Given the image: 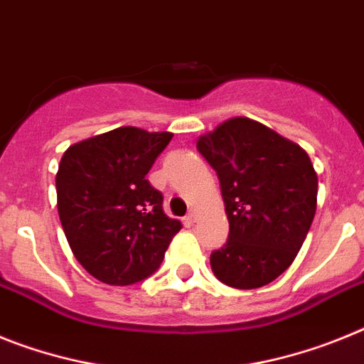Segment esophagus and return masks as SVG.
I'll return each instance as SVG.
<instances>
[{"instance_id": "1", "label": "esophagus", "mask_w": 364, "mask_h": 364, "mask_svg": "<svg viewBox=\"0 0 364 364\" xmlns=\"http://www.w3.org/2000/svg\"><path fill=\"white\" fill-rule=\"evenodd\" d=\"M185 221H186V223H188V225H192V223H194V221H196V213H188V214H186Z\"/></svg>"}]
</instances>
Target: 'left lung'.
<instances>
[{"label": "left lung", "instance_id": "left-lung-1", "mask_svg": "<svg viewBox=\"0 0 364 364\" xmlns=\"http://www.w3.org/2000/svg\"><path fill=\"white\" fill-rule=\"evenodd\" d=\"M216 170L229 238L210 255L218 280L236 289L273 282L295 260L317 208V173L299 144L236 117L198 141Z\"/></svg>", "mask_w": 364, "mask_h": 364}]
</instances>
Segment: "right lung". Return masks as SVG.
<instances>
[{
	"label": "right lung",
	"instance_id": "right-lung-1",
	"mask_svg": "<svg viewBox=\"0 0 364 364\" xmlns=\"http://www.w3.org/2000/svg\"><path fill=\"white\" fill-rule=\"evenodd\" d=\"M170 139L117 128L73 144L60 161V221L75 258L100 282L129 286L154 274L181 229L146 179Z\"/></svg>",
	"mask_w": 364,
	"mask_h": 364
}]
</instances>
